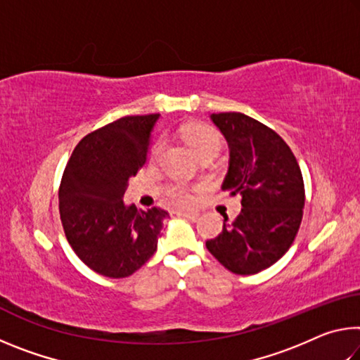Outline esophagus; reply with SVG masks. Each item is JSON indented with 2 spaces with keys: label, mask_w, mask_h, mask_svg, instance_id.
I'll use <instances>...</instances> for the list:
<instances>
[{
  "label": "esophagus",
  "mask_w": 360,
  "mask_h": 360,
  "mask_svg": "<svg viewBox=\"0 0 360 360\" xmlns=\"http://www.w3.org/2000/svg\"><path fill=\"white\" fill-rule=\"evenodd\" d=\"M173 216H176V217H186V219H191V221H195V219L198 217L197 212H193V211H174Z\"/></svg>",
  "instance_id": "obj_1"
}]
</instances>
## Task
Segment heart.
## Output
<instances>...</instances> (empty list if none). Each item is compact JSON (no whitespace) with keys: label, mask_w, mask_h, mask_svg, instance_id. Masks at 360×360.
<instances>
[{"label":"heart","mask_w":360,"mask_h":360,"mask_svg":"<svg viewBox=\"0 0 360 360\" xmlns=\"http://www.w3.org/2000/svg\"><path fill=\"white\" fill-rule=\"evenodd\" d=\"M179 133L181 138L191 146L198 157L216 155L222 148L221 133L205 122H191V124L182 125ZM162 149V143L157 141L150 149V158L160 155ZM165 197L169 203L176 206H187L192 203V187H188L184 182H169L165 187Z\"/></svg>","instance_id":"heart-1"}]
</instances>
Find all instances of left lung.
Returning a JSON list of instances; mask_svg holds the SVG:
<instances>
[{
  "instance_id": "8db88e82",
  "label": "left lung",
  "mask_w": 360,
  "mask_h": 360,
  "mask_svg": "<svg viewBox=\"0 0 360 360\" xmlns=\"http://www.w3.org/2000/svg\"><path fill=\"white\" fill-rule=\"evenodd\" d=\"M230 148L224 191L241 197L235 221L206 241L235 275H255L283 257L300 229L304 184L294 152L270 127L241 112L211 114Z\"/></svg>"
}]
</instances>
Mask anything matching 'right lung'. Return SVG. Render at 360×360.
Here are the masks:
<instances>
[{
    "instance_id": "1",
    "label": "right lung",
    "mask_w": 360,
    "mask_h": 360,
    "mask_svg": "<svg viewBox=\"0 0 360 360\" xmlns=\"http://www.w3.org/2000/svg\"><path fill=\"white\" fill-rule=\"evenodd\" d=\"M158 114L127 115L85 135L72 150L58 188L70 246L90 270L125 278L157 251L168 211L124 205L129 179L144 167Z\"/></svg>"
}]
</instances>
